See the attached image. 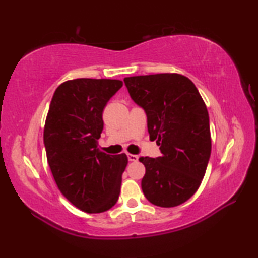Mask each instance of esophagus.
<instances>
[{
	"instance_id": "esophagus-1",
	"label": "esophagus",
	"mask_w": 258,
	"mask_h": 258,
	"mask_svg": "<svg viewBox=\"0 0 258 258\" xmlns=\"http://www.w3.org/2000/svg\"><path fill=\"white\" fill-rule=\"evenodd\" d=\"M127 159L130 161H137L139 159V157L137 155H131V154H127Z\"/></svg>"
}]
</instances>
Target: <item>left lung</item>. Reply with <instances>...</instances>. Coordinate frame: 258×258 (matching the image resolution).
Wrapping results in <instances>:
<instances>
[{
  "instance_id": "left-lung-1",
  "label": "left lung",
  "mask_w": 258,
  "mask_h": 258,
  "mask_svg": "<svg viewBox=\"0 0 258 258\" xmlns=\"http://www.w3.org/2000/svg\"><path fill=\"white\" fill-rule=\"evenodd\" d=\"M124 83L145 110L150 139L161 152L140 158L146 167L143 194L156 206H178L198 190L211 157L206 104L194 83L178 74L132 76Z\"/></svg>"
}]
</instances>
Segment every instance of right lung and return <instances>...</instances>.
<instances>
[{
	"label": "right lung",
	"instance_id": "add662e5",
	"mask_svg": "<svg viewBox=\"0 0 258 258\" xmlns=\"http://www.w3.org/2000/svg\"><path fill=\"white\" fill-rule=\"evenodd\" d=\"M123 86L118 80L77 78L56 87L44 126L52 175L64 197L83 212H106L117 203L127 157L98 149L102 111Z\"/></svg>",
	"mask_w": 258,
	"mask_h": 258
}]
</instances>
